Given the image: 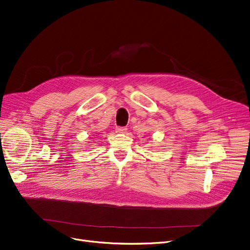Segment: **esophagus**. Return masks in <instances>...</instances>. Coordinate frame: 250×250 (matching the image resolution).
Instances as JSON below:
<instances>
[{
    "instance_id": "obj_1",
    "label": "esophagus",
    "mask_w": 250,
    "mask_h": 250,
    "mask_svg": "<svg viewBox=\"0 0 250 250\" xmlns=\"http://www.w3.org/2000/svg\"><path fill=\"white\" fill-rule=\"evenodd\" d=\"M126 130H127L126 127H117L116 128V132L117 133H125Z\"/></svg>"
}]
</instances>
